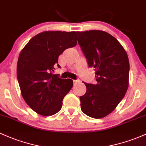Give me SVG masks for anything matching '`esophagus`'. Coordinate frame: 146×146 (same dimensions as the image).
<instances>
[{"mask_svg": "<svg viewBox=\"0 0 146 146\" xmlns=\"http://www.w3.org/2000/svg\"><path fill=\"white\" fill-rule=\"evenodd\" d=\"M80 82V80H73V82H74V84H76V83L79 82Z\"/></svg>", "mask_w": 146, "mask_h": 146, "instance_id": "obj_1", "label": "esophagus"}]
</instances>
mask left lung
<instances>
[{"mask_svg":"<svg viewBox=\"0 0 146 146\" xmlns=\"http://www.w3.org/2000/svg\"><path fill=\"white\" fill-rule=\"evenodd\" d=\"M78 44L89 67L96 71V84L84 83L80 97L82 111L94 118L111 113L127 92L129 64L125 50L116 38L100 30L78 32Z\"/></svg>","mask_w":146,"mask_h":146,"instance_id":"obj_1","label":"left lung"}]
</instances>
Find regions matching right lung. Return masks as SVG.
<instances>
[{"label":"right lung","mask_w":146,"mask_h":146,"mask_svg":"<svg viewBox=\"0 0 146 146\" xmlns=\"http://www.w3.org/2000/svg\"><path fill=\"white\" fill-rule=\"evenodd\" d=\"M76 32L46 31L32 38L19 55L17 79L22 96L29 107L43 116L55 114L73 82L52 73L58 57L77 44Z\"/></svg>","instance_id":"add662e5"}]
</instances>
